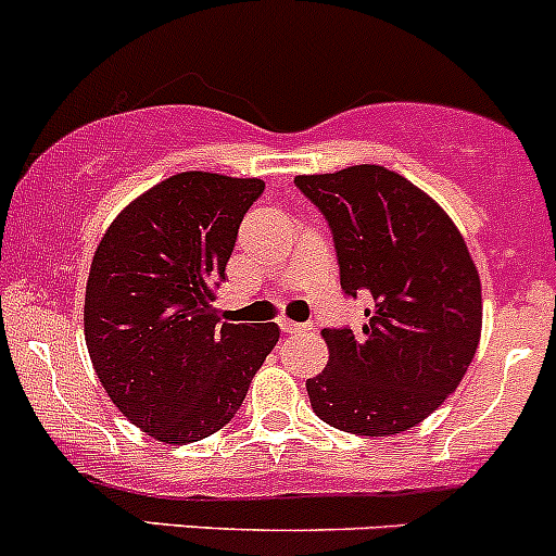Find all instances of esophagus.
Wrapping results in <instances>:
<instances>
[{
  "mask_svg": "<svg viewBox=\"0 0 556 556\" xmlns=\"http://www.w3.org/2000/svg\"><path fill=\"white\" fill-rule=\"evenodd\" d=\"M279 330L290 336V333H301V330H306V325L293 323V319H279Z\"/></svg>",
  "mask_w": 556,
  "mask_h": 556,
  "instance_id": "esophagus-1",
  "label": "esophagus"
}]
</instances>
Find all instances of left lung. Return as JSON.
Returning <instances> with one entry per match:
<instances>
[{
    "instance_id": "8db88e82",
    "label": "left lung",
    "mask_w": 556,
    "mask_h": 556,
    "mask_svg": "<svg viewBox=\"0 0 556 556\" xmlns=\"http://www.w3.org/2000/svg\"><path fill=\"white\" fill-rule=\"evenodd\" d=\"M333 233L341 290L371 295L361 330L325 328L330 361L306 379L314 414L355 435L414 428L457 390L481 336V282L463 237L384 166L301 174Z\"/></svg>"
}]
</instances>
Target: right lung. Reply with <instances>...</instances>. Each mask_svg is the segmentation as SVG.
I'll use <instances>...</instances> for the list:
<instances>
[{"label":"right lung","instance_id":"right-lung-1","mask_svg":"<svg viewBox=\"0 0 556 556\" xmlns=\"http://www.w3.org/2000/svg\"><path fill=\"white\" fill-rule=\"evenodd\" d=\"M261 179L182 172L106 228L86 285V344L121 414L164 444L217 433L277 346L274 323H220L239 223Z\"/></svg>","mask_w":556,"mask_h":556}]
</instances>
